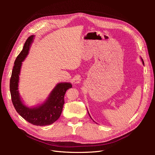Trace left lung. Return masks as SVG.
<instances>
[{
  "label": "left lung",
  "instance_id": "8db88e82",
  "mask_svg": "<svg viewBox=\"0 0 155 155\" xmlns=\"http://www.w3.org/2000/svg\"><path fill=\"white\" fill-rule=\"evenodd\" d=\"M142 62H143V64H144V63H143V61L142 59ZM89 116H90V114H89ZM90 117H91V116H90Z\"/></svg>",
  "mask_w": 155,
  "mask_h": 155
}]
</instances>
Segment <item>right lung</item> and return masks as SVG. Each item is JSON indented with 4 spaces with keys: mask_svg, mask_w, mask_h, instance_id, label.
<instances>
[{
    "mask_svg": "<svg viewBox=\"0 0 155 155\" xmlns=\"http://www.w3.org/2000/svg\"><path fill=\"white\" fill-rule=\"evenodd\" d=\"M34 37V35H31L27 39L22 50L15 61L10 78V90L13 105L21 116L33 125L45 126L52 124L59 119L64 104L65 93L72 86L70 83H59L57 84L47 99L41 105L30 108L24 104L18 91L19 75L22 62L29 53Z\"/></svg>",
    "mask_w": 155,
    "mask_h": 155,
    "instance_id": "right-lung-1",
    "label": "right lung"
}]
</instances>
